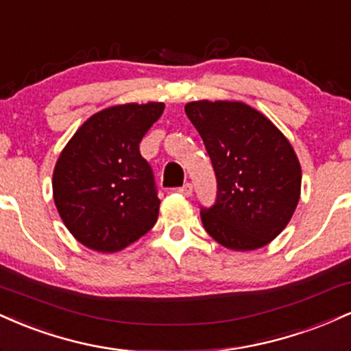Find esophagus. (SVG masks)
Returning a JSON list of instances; mask_svg holds the SVG:
<instances>
[{"label":"esophagus","instance_id":"34e87169","mask_svg":"<svg viewBox=\"0 0 351 351\" xmlns=\"http://www.w3.org/2000/svg\"><path fill=\"white\" fill-rule=\"evenodd\" d=\"M192 191H193V187H192V184H184L182 187H179L177 189V192L180 193V195H184V197H191L192 195Z\"/></svg>","mask_w":351,"mask_h":351}]
</instances>
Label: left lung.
<instances>
[{"label":"left lung","instance_id":"obj_1","mask_svg":"<svg viewBox=\"0 0 351 351\" xmlns=\"http://www.w3.org/2000/svg\"><path fill=\"white\" fill-rule=\"evenodd\" d=\"M185 113L204 139L218 184L215 205L200 212L204 228L228 250L269 245L300 199L302 171L289 139L243 101H191Z\"/></svg>","mask_w":351,"mask_h":351}]
</instances>
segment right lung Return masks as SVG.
Instances as JSON below:
<instances>
[{
    "instance_id": "add662e5",
    "label": "right lung",
    "mask_w": 351,
    "mask_h": 351,
    "mask_svg": "<svg viewBox=\"0 0 351 351\" xmlns=\"http://www.w3.org/2000/svg\"><path fill=\"white\" fill-rule=\"evenodd\" d=\"M164 103H126L95 113L62 149L52 176L57 212L77 241L117 253L146 234L159 215L151 166L139 143Z\"/></svg>"
}]
</instances>
